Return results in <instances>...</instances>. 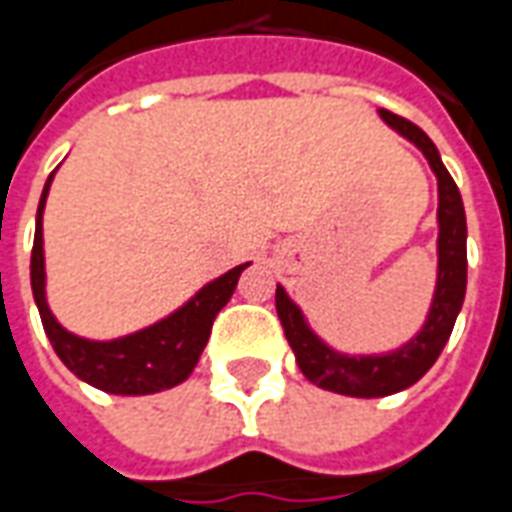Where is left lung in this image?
<instances>
[{
	"mask_svg": "<svg viewBox=\"0 0 512 512\" xmlns=\"http://www.w3.org/2000/svg\"><path fill=\"white\" fill-rule=\"evenodd\" d=\"M380 118L402 137H408L413 146L422 148V154L438 176V284L424 328L411 342L389 355H342L311 333L300 308L286 297L281 286L275 289V311L284 325L286 342L295 350L300 372L314 386L347 397H386L413 386L436 364L449 333L455 328L466 295V212H463L458 184L444 168L433 140L416 123L405 121L389 110H380Z\"/></svg>",
	"mask_w": 512,
	"mask_h": 512,
	"instance_id": "1",
	"label": "left lung"
}]
</instances>
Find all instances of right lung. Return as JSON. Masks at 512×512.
<instances>
[{
    "instance_id": "right-lung-1",
    "label": "right lung",
    "mask_w": 512,
    "mask_h": 512,
    "mask_svg": "<svg viewBox=\"0 0 512 512\" xmlns=\"http://www.w3.org/2000/svg\"><path fill=\"white\" fill-rule=\"evenodd\" d=\"M54 176V173H52ZM46 181L38 204V217H35V245H32V295L41 311L43 331L52 342L54 353L60 355L76 378H82L90 386L110 394H154V391L173 389L181 380L190 378V372L198 364V358L204 353L212 322L217 311L226 306L242 270L248 264H239L226 275L215 278L212 284H206L190 303L170 314L168 320L151 325L146 331H137L123 339L112 342H90L79 339L74 333H68L54 320L52 311L46 306V273H43V206L49 195Z\"/></svg>"
}]
</instances>
